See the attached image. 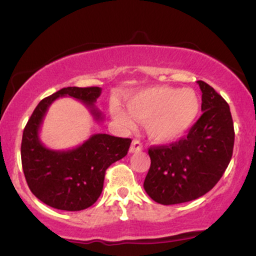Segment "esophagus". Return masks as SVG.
<instances>
[{
  "label": "esophagus",
  "instance_id": "obj_1",
  "mask_svg": "<svg viewBox=\"0 0 256 256\" xmlns=\"http://www.w3.org/2000/svg\"><path fill=\"white\" fill-rule=\"evenodd\" d=\"M142 149H143V146L140 140H132L131 146H130V152H138L142 150Z\"/></svg>",
  "mask_w": 256,
  "mask_h": 256
}]
</instances>
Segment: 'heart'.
Segmentation results:
<instances>
[{"label": "heart", "instance_id": "heart-1", "mask_svg": "<svg viewBox=\"0 0 256 256\" xmlns=\"http://www.w3.org/2000/svg\"><path fill=\"white\" fill-rule=\"evenodd\" d=\"M201 107L198 95L192 89L150 86L140 91L128 102V110L112 106V116L125 126L134 122H148L149 137L158 143H168L184 136L196 122Z\"/></svg>", "mask_w": 256, "mask_h": 256}]
</instances>
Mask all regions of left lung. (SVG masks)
I'll return each instance as SVG.
<instances>
[{"instance_id":"1","label":"left lung","mask_w":256,"mask_h":256,"mask_svg":"<svg viewBox=\"0 0 256 256\" xmlns=\"http://www.w3.org/2000/svg\"><path fill=\"white\" fill-rule=\"evenodd\" d=\"M198 122L186 137L170 146H150V168L144 179L146 192L161 204H177L207 194L230 164L234 130L228 102L204 82Z\"/></svg>"}]
</instances>
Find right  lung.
Here are the masks:
<instances>
[{
  "label": "right lung",
  "mask_w": 256,
  "mask_h": 256,
  "mask_svg": "<svg viewBox=\"0 0 256 256\" xmlns=\"http://www.w3.org/2000/svg\"><path fill=\"white\" fill-rule=\"evenodd\" d=\"M101 88L68 86L43 98L22 132V164L28 188L43 204L61 210H82L98 201L106 170L128 154L130 138L92 134L77 148L52 150L43 146L40 128L48 108L58 98H73L89 108L95 120L104 116L95 107Z\"/></svg>",
  "instance_id": "add662e5"
}]
</instances>
